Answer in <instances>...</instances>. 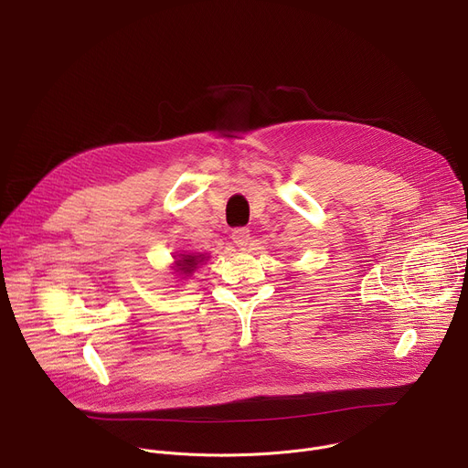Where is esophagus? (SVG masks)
Returning <instances> with one entry per match:
<instances>
[{
    "label": "esophagus",
    "instance_id": "1",
    "mask_svg": "<svg viewBox=\"0 0 468 468\" xmlns=\"http://www.w3.org/2000/svg\"><path fill=\"white\" fill-rule=\"evenodd\" d=\"M231 239H233V242H235L239 248H244V246H248V242H250V231H248L246 228H237V229H233V233H231Z\"/></svg>",
    "mask_w": 468,
    "mask_h": 468
}]
</instances>
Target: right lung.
<instances>
[{
	"mask_svg": "<svg viewBox=\"0 0 468 468\" xmlns=\"http://www.w3.org/2000/svg\"><path fill=\"white\" fill-rule=\"evenodd\" d=\"M206 261V253H179V259H176V272L181 276H190L197 269V264H204Z\"/></svg>",
	"mask_w": 468,
	"mask_h": 468,
	"instance_id": "add662e5",
	"label": "right lung"
}]
</instances>
